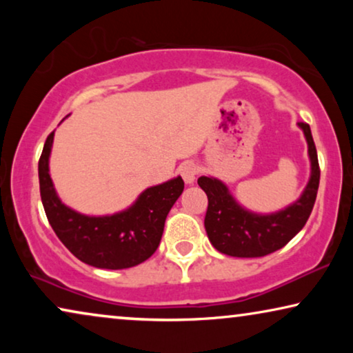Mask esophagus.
Segmentation results:
<instances>
[{
    "label": "esophagus",
    "mask_w": 353,
    "mask_h": 353,
    "mask_svg": "<svg viewBox=\"0 0 353 353\" xmlns=\"http://www.w3.org/2000/svg\"><path fill=\"white\" fill-rule=\"evenodd\" d=\"M197 173H199V167L194 162H186L180 167V175L183 176L186 185H192L194 183Z\"/></svg>",
    "instance_id": "obj_1"
}]
</instances>
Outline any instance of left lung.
<instances>
[{
    "label": "left lung",
    "mask_w": 353,
    "mask_h": 353,
    "mask_svg": "<svg viewBox=\"0 0 353 353\" xmlns=\"http://www.w3.org/2000/svg\"><path fill=\"white\" fill-rule=\"evenodd\" d=\"M308 144L310 178L301 197L274 214H255L244 209L228 186L214 176H201L197 183L205 191L209 205L204 226L212 245L231 257H263L281 249L307 223L320 185V165L310 127L299 122Z\"/></svg>",
    "instance_id": "left-lung-1"
}]
</instances>
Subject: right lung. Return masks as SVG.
Here are the masks:
<instances>
[{
	"label": "right lung",
	"instance_id": "obj_1",
	"mask_svg": "<svg viewBox=\"0 0 353 353\" xmlns=\"http://www.w3.org/2000/svg\"><path fill=\"white\" fill-rule=\"evenodd\" d=\"M54 132L46 138L40 162V194L48 221L61 243L86 265L123 270L143 263L161 243L168 212L181 196L185 181L172 178L144 190L128 209L112 215L91 216L67 207L59 199L50 175Z\"/></svg>",
	"mask_w": 353,
	"mask_h": 353
}]
</instances>
